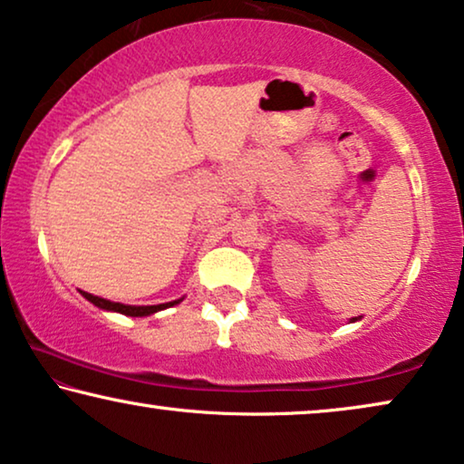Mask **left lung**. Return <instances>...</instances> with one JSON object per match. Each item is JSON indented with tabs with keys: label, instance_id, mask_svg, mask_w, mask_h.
Wrapping results in <instances>:
<instances>
[{
	"label": "left lung",
	"instance_id": "obj_1",
	"mask_svg": "<svg viewBox=\"0 0 464 464\" xmlns=\"http://www.w3.org/2000/svg\"><path fill=\"white\" fill-rule=\"evenodd\" d=\"M357 319H362V315L360 317H353V319H351V322H357Z\"/></svg>",
	"mask_w": 464,
	"mask_h": 464
}]
</instances>
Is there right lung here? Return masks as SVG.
Segmentation results:
<instances>
[{"mask_svg":"<svg viewBox=\"0 0 464 464\" xmlns=\"http://www.w3.org/2000/svg\"><path fill=\"white\" fill-rule=\"evenodd\" d=\"M80 295L90 300L94 306H99L102 311H113V313H121V315H128V317H147V315H153V313L158 311H164L168 306H174L182 303V298L179 300H172V303H161V304H121V303H113V300H107V298H101V296H94V295H88V292L80 290Z\"/></svg>","mask_w":464,"mask_h":464,"instance_id":"add662e5","label":"right lung"}]
</instances>
